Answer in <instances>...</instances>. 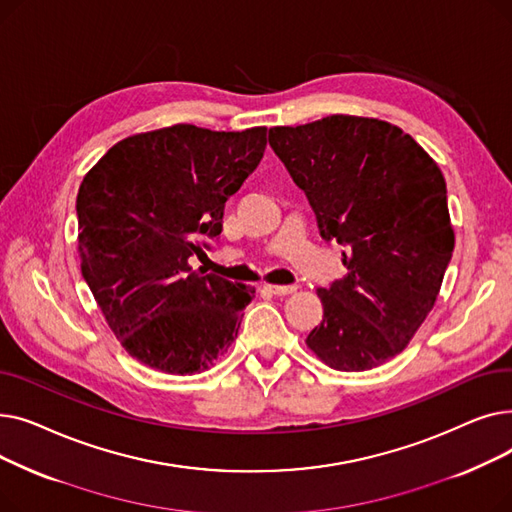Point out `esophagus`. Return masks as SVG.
<instances>
[{
    "label": "esophagus",
    "instance_id": "34e87169",
    "mask_svg": "<svg viewBox=\"0 0 512 512\" xmlns=\"http://www.w3.org/2000/svg\"><path fill=\"white\" fill-rule=\"evenodd\" d=\"M265 288L270 290L272 294H276V297H288V294L297 292V286H280V284H267Z\"/></svg>",
    "mask_w": 512,
    "mask_h": 512
}]
</instances>
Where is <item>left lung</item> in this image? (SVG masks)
<instances>
[{"label":"left lung","mask_w":512,"mask_h":512,"mask_svg":"<svg viewBox=\"0 0 512 512\" xmlns=\"http://www.w3.org/2000/svg\"><path fill=\"white\" fill-rule=\"evenodd\" d=\"M324 238L346 247L348 276L317 288L324 319L307 348L338 371H367L405 351L434 309L454 249L446 180L402 128L332 114L270 128Z\"/></svg>","instance_id":"1"}]
</instances>
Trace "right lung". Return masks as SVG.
I'll use <instances>...</instances> for the list:
<instances>
[{
    "instance_id": "1",
    "label": "right lung",
    "mask_w": 512,
    "mask_h": 512,
    "mask_svg": "<svg viewBox=\"0 0 512 512\" xmlns=\"http://www.w3.org/2000/svg\"><path fill=\"white\" fill-rule=\"evenodd\" d=\"M267 128L174 124L132 134L85 174L76 197L80 272L143 365L191 375L232 346L255 288L193 270L201 234L218 236L226 201L259 166Z\"/></svg>"
}]
</instances>
